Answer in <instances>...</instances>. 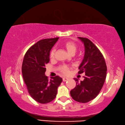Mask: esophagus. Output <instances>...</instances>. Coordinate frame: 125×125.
<instances>
[{
	"label": "esophagus",
	"instance_id": "obj_1",
	"mask_svg": "<svg viewBox=\"0 0 125 125\" xmlns=\"http://www.w3.org/2000/svg\"><path fill=\"white\" fill-rule=\"evenodd\" d=\"M68 80V78H67V77L63 78V82H66V81H67Z\"/></svg>",
	"mask_w": 125,
	"mask_h": 125
}]
</instances>
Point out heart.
Segmentation results:
<instances>
[{
    "label": "heart",
    "instance_id": "heart-1",
    "mask_svg": "<svg viewBox=\"0 0 125 125\" xmlns=\"http://www.w3.org/2000/svg\"><path fill=\"white\" fill-rule=\"evenodd\" d=\"M62 46L67 50L68 52L71 54H74L77 51V46L73 41H65L64 43H63ZM55 53H56V49H55V48H53L50 53V57L51 58H54ZM69 69H70V67L67 65H63L60 67V71L64 74H68L69 73Z\"/></svg>",
    "mask_w": 125,
    "mask_h": 125
}]
</instances>
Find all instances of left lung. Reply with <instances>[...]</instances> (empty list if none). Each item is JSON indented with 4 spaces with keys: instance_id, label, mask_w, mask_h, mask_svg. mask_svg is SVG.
<instances>
[{
    "instance_id": "8db88e82",
    "label": "left lung",
    "mask_w": 125,
    "mask_h": 125,
    "mask_svg": "<svg viewBox=\"0 0 125 125\" xmlns=\"http://www.w3.org/2000/svg\"><path fill=\"white\" fill-rule=\"evenodd\" d=\"M78 39L83 42L85 47L78 74L84 73L85 75L80 82L74 78L76 86L70 94L74 100L85 103L95 98L100 93L106 79L107 67L102 53L90 40L80 37Z\"/></svg>"
}]
</instances>
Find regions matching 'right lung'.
Returning a JSON list of instances; mask_svg holds the SVG:
<instances>
[{
  "instance_id": "obj_1",
  "label": "right lung",
  "mask_w": 125,
  "mask_h": 125,
  "mask_svg": "<svg viewBox=\"0 0 125 125\" xmlns=\"http://www.w3.org/2000/svg\"><path fill=\"white\" fill-rule=\"evenodd\" d=\"M59 37L43 39L27 50L22 64V74L27 90L37 102L47 104L53 100L62 82L59 76L49 80L45 75V65L50 62V53Z\"/></svg>"
}]
</instances>
